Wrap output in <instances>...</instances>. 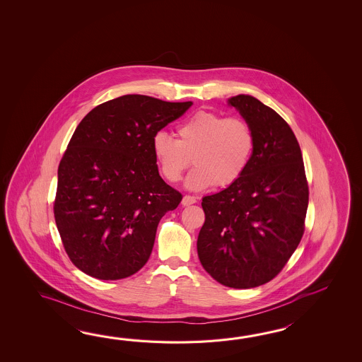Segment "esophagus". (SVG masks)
Returning a JSON list of instances; mask_svg holds the SVG:
<instances>
[{"instance_id":"1","label":"esophagus","mask_w":362,"mask_h":362,"mask_svg":"<svg viewBox=\"0 0 362 362\" xmlns=\"http://www.w3.org/2000/svg\"><path fill=\"white\" fill-rule=\"evenodd\" d=\"M194 203H197V199L192 195H185L182 198V206H192Z\"/></svg>"}]
</instances>
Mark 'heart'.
I'll list each match as a JSON object with an SVG mask.
<instances>
[{"instance_id": "heart-1", "label": "heart", "mask_w": 362, "mask_h": 362, "mask_svg": "<svg viewBox=\"0 0 362 362\" xmlns=\"http://www.w3.org/2000/svg\"><path fill=\"white\" fill-rule=\"evenodd\" d=\"M176 137L155 133L151 141L155 160L164 180L178 182L192 159L195 168L185 184L195 192L235 184L254 153V131L246 120L211 111H199L180 124Z\"/></svg>"}]
</instances>
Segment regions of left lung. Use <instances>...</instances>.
I'll list each match as a JSON object with an SVG mask.
<instances>
[{"label": "left lung", "instance_id": "obj_1", "mask_svg": "<svg viewBox=\"0 0 362 362\" xmlns=\"http://www.w3.org/2000/svg\"><path fill=\"white\" fill-rule=\"evenodd\" d=\"M228 103L251 125L254 153L235 184L202 200L206 221L197 248L218 284L251 288L276 277L299 246L309 190L290 125L252 95L239 94Z\"/></svg>", "mask_w": 362, "mask_h": 362}]
</instances>
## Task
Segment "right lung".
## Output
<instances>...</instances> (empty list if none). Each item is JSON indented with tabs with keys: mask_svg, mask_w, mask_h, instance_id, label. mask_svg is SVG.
Returning a JSON list of instances; mask_svg holds the SVG:
<instances>
[{
	"mask_svg": "<svg viewBox=\"0 0 362 362\" xmlns=\"http://www.w3.org/2000/svg\"><path fill=\"white\" fill-rule=\"evenodd\" d=\"M192 102L127 94L93 108L58 167L54 217L74 265L115 281L146 264L158 223L181 192L159 176L151 141Z\"/></svg>",
	"mask_w": 362,
	"mask_h": 362,
	"instance_id": "obj_1",
	"label": "right lung"
}]
</instances>
